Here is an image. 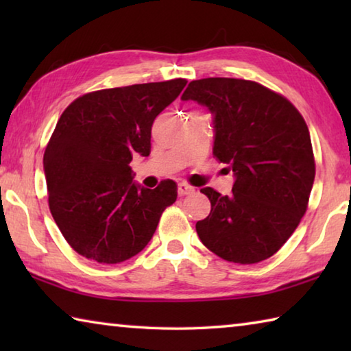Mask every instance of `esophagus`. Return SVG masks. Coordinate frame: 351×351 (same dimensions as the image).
<instances>
[{
	"mask_svg": "<svg viewBox=\"0 0 351 351\" xmlns=\"http://www.w3.org/2000/svg\"><path fill=\"white\" fill-rule=\"evenodd\" d=\"M193 193V187H190L186 182H180L178 184V195L180 197H186V195H192Z\"/></svg>",
	"mask_w": 351,
	"mask_h": 351,
	"instance_id": "1",
	"label": "esophagus"
}]
</instances>
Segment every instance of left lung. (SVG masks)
<instances>
[{
	"mask_svg": "<svg viewBox=\"0 0 351 351\" xmlns=\"http://www.w3.org/2000/svg\"><path fill=\"white\" fill-rule=\"evenodd\" d=\"M181 99L212 112L213 156L235 176L229 197L201 189L212 209L197 223L199 240L234 263L269 258L305 215L316 175L304 117L288 99L251 80H193Z\"/></svg>",
	"mask_w": 351,
	"mask_h": 351,
	"instance_id": "1",
	"label": "left lung"
}]
</instances>
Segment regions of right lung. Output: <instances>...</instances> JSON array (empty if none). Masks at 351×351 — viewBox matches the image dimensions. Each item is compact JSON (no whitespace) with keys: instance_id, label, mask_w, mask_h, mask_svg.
<instances>
[{"instance_id":"1","label":"right lung","mask_w":351,"mask_h":351,"mask_svg":"<svg viewBox=\"0 0 351 351\" xmlns=\"http://www.w3.org/2000/svg\"><path fill=\"white\" fill-rule=\"evenodd\" d=\"M186 79L88 93L58 119L43 156L49 209L77 254L114 265L152 240L176 182L145 189L133 181V156L150 154L152 125Z\"/></svg>"}]
</instances>
